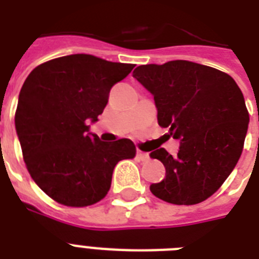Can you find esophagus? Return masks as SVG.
I'll use <instances>...</instances> for the list:
<instances>
[{
  "instance_id": "1",
  "label": "esophagus",
  "mask_w": 259,
  "mask_h": 259,
  "mask_svg": "<svg viewBox=\"0 0 259 259\" xmlns=\"http://www.w3.org/2000/svg\"><path fill=\"white\" fill-rule=\"evenodd\" d=\"M137 157L140 158L141 161H148V160H149V153L142 152V150H137Z\"/></svg>"
}]
</instances>
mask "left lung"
I'll return each mask as SVG.
<instances>
[{
    "label": "left lung",
    "mask_w": 259,
    "mask_h": 259,
    "mask_svg": "<svg viewBox=\"0 0 259 259\" xmlns=\"http://www.w3.org/2000/svg\"><path fill=\"white\" fill-rule=\"evenodd\" d=\"M133 76L153 95L158 125L180 140L176 157L164 148L150 153L165 166V179L150 191L172 204L204 201L243 150L249 111L241 89L229 74L188 60L140 66Z\"/></svg>",
    "instance_id": "obj_1"
}]
</instances>
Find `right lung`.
I'll list each match as a JSON object with an SVG mask.
<instances>
[{"label": "right lung", "instance_id": "1", "mask_svg": "<svg viewBox=\"0 0 259 259\" xmlns=\"http://www.w3.org/2000/svg\"><path fill=\"white\" fill-rule=\"evenodd\" d=\"M133 68L76 54L42 63L25 79L16 132L28 172L55 201L95 204L109 192L118 161L136 156L130 140L101 141L89 125L103 113L111 87Z\"/></svg>", "mask_w": 259, "mask_h": 259}]
</instances>
